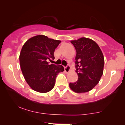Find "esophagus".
Wrapping results in <instances>:
<instances>
[{"label": "esophagus", "instance_id": "esophagus-1", "mask_svg": "<svg viewBox=\"0 0 125 125\" xmlns=\"http://www.w3.org/2000/svg\"><path fill=\"white\" fill-rule=\"evenodd\" d=\"M64 71L66 73H69V72L71 71V67H70L69 65L67 66L66 67H64Z\"/></svg>", "mask_w": 125, "mask_h": 125}]
</instances>
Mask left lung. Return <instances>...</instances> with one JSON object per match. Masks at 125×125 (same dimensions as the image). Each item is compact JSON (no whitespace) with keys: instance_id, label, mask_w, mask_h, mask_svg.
Segmentation results:
<instances>
[{"instance_id":"obj_1","label":"left lung","mask_w":125,"mask_h":125,"mask_svg":"<svg viewBox=\"0 0 125 125\" xmlns=\"http://www.w3.org/2000/svg\"><path fill=\"white\" fill-rule=\"evenodd\" d=\"M77 52L76 71L78 80L70 83L69 87L77 93L88 92L99 82L103 74L104 58L103 52L94 40L86 37L71 40Z\"/></svg>"}]
</instances>
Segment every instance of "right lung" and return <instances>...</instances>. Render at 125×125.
Wrapping results in <instances>:
<instances>
[{
	"label": "right lung",
	"mask_w": 125,
	"mask_h": 125,
	"mask_svg": "<svg viewBox=\"0 0 125 125\" xmlns=\"http://www.w3.org/2000/svg\"><path fill=\"white\" fill-rule=\"evenodd\" d=\"M60 40L38 35L28 39L22 47L20 64L25 80L33 90L47 93L54 86L56 77L64 69L61 65L49 64Z\"/></svg>",
	"instance_id": "add662e5"
}]
</instances>
